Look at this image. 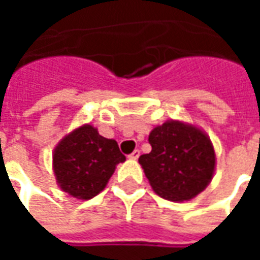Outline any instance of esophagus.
<instances>
[{
  "mask_svg": "<svg viewBox=\"0 0 260 260\" xmlns=\"http://www.w3.org/2000/svg\"><path fill=\"white\" fill-rule=\"evenodd\" d=\"M139 156H141V152H139V150L136 149V150H134V152L131 153L128 157H129L131 160H138V158H139Z\"/></svg>",
  "mask_w": 260,
  "mask_h": 260,
  "instance_id": "esophagus-1",
  "label": "esophagus"
}]
</instances>
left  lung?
<instances>
[{
  "label": "left lung",
  "mask_w": 260,
  "mask_h": 260,
  "mask_svg": "<svg viewBox=\"0 0 260 260\" xmlns=\"http://www.w3.org/2000/svg\"><path fill=\"white\" fill-rule=\"evenodd\" d=\"M152 152L139 164L152 189L171 202L191 201L210 184L216 152L210 138L198 125L169 119L149 135Z\"/></svg>",
  "instance_id": "1"
}]
</instances>
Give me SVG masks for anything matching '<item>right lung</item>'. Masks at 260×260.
Here are the masks:
<instances>
[{
	"label": "right lung",
	"mask_w": 260,
	"mask_h": 260,
	"mask_svg": "<svg viewBox=\"0 0 260 260\" xmlns=\"http://www.w3.org/2000/svg\"><path fill=\"white\" fill-rule=\"evenodd\" d=\"M118 143L99 134L91 124L79 125L54 147L57 185L69 196L87 201L106 188L115 167L124 163Z\"/></svg>",
	"instance_id": "obj_1"
}]
</instances>
